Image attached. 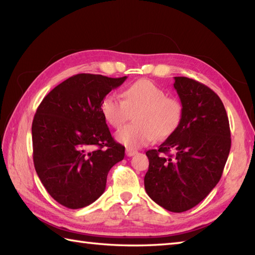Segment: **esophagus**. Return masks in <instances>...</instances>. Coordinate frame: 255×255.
Returning a JSON list of instances; mask_svg holds the SVG:
<instances>
[{
    "instance_id": "34e87169",
    "label": "esophagus",
    "mask_w": 255,
    "mask_h": 255,
    "mask_svg": "<svg viewBox=\"0 0 255 255\" xmlns=\"http://www.w3.org/2000/svg\"><path fill=\"white\" fill-rule=\"evenodd\" d=\"M136 153H137L136 150H132V149H129V148L126 149V155L127 156H132V155H134Z\"/></svg>"
}]
</instances>
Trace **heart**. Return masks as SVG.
Returning <instances> with one entry per match:
<instances>
[{"mask_svg":"<svg viewBox=\"0 0 255 255\" xmlns=\"http://www.w3.org/2000/svg\"><path fill=\"white\" fill-rule=\"evenodd\" d=\"M124 100L107 94L102 101L101 111L105 121L119 128L133 116V125L122 128L116 140L129 149L148 145L156 138L165 140L180 127L183 106L180 101L167 97V93L149 80H139L124 91Z\"/></svg>","mask_w":255,"mask_h":255,"instance_id":"b5f03b06","label":"heart"}]
</instances>
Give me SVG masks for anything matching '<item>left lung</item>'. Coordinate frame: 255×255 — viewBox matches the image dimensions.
<instances>
[{
  "mask_svg": "<svg viewBox=\"0 0 255 255\" xmlns=\"http://www.w3.org/2000/svg\"><path fill=\"white\" fill-rule=\"evenodd\" d=\"M183 106L177 130L158 149L148 150L144 188L164 209L195 207L219 182L231 147L229 119L219 96L203 83L174 78ZM174 150V155L169 151ZM167 154L166 157L165 154Z\"/></svg>",
  "mask_w": 255,
  "mask_h": 255,
  "instance_id": "8db88e82",
  "label": "left lung"
}]
</instances>
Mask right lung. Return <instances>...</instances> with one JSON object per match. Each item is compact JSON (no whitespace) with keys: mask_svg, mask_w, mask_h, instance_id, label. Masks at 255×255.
Instances as JSON below:
<instances>
[{"mask_svg":"<svg viewBox=\"0 0 255 255\" xmlns=\"http://www.w3.org/2000/svg\"><path fill=\"white\" fill-rule=\"evenodd\" d=\"M127 77L80 73L38 106L31 126L32 159L50 196L67 208L89 206L104 193L107 174L125 156L101 111L104 97Z\"/></svg>","mask_w":255,"mask_h":255,"instance_id":"right-lung-1","label":"right lung"}]
</instances>
